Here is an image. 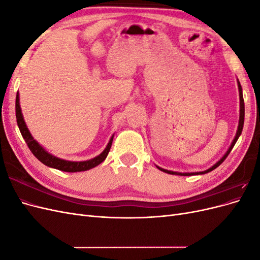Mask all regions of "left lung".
Returning a JSON list of instances; mask_svg holds the SVG:
<instances>
[{"instance_id":"8db88e82","label":"left lung","mask_w":260,"mask_h":260,"mask_svg":"<svg viewBox=\"0 0 260 260\" xmlns=\"http://www.w3.org/2000/svg\"><path fill=\"white\" fill-rule=\"evenodd\" d=\"M238 85H239V92H240V120H239V127H238V131H237V136H235V138H234V140H233V142H232V144H231V146H230V148L228 149V152L224 154V156L222 157L221 159H220L216 165H214V166H212L211 168H209V169H207V170H205V171H202V172H191V174H181V172H174V171H170V170H166V169H162V168H160V167H158L157 166V168H158L159 170H161V171H164V172H167V174H169V175H179V176H194V175H204V174H207V172H209V171H211V170H214V169H216L219 165H221L223 161H224V159L228 157V155L230 154V152H231V149L233 148V146H234V144L237 143V141H238V139H239V137L241 136V133H242V130H243V125H244V115H245V107H244V100H243V93H242V86H241V84H240V82H238Z\"/></svg>"}]
</instances>
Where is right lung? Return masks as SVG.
<instances>
[{"label": "right lung", "mask_w": 260, "mask_h": 260, "mask_svg": "<svg viewBox=\"0 0 260 260\" xmlns=\"http://www.w3.org/2000/svg\"><path fill=\"white\" fill-rule=\"evenodd\" d=\"M16 119H17V124H18V128L20 130L21 136H22L23 139H25L26 143H27L29 149L31 151V153H32L42 164L46 165V166L55 168V169H58V170H61V171L78 172V171H85V170H89L93 167H95V166H98V165H100L102 161L105 160V158L108 155L109 149H111V147H112L114 137H112V139L109 140V143L107 144V146L103 151V153H101L99 156L94 157L93 159L86 160V161H67V160L57 158V157H55V156L49 154L30 135V132H29L27 125L25 123V120H23L22 114H21V111H20L18 92L16 94Z\"/></svg>", "instance_id": "1"}]
</instances>
